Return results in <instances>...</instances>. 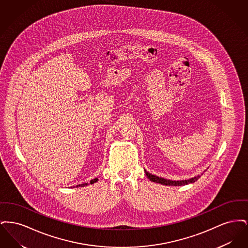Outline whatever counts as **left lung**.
Wrapping results in <instances>:
<instances>
[{"label": "left lung", "instance_id": "8db88e82", "mask_svg": "<svg viewBox=\"0 0 248 248\" xmlns=\"http://www.w3.org/2000/svg\"><path fill=\"white\" fill-rule=\"evenodd\" d=\"M146 176L150 180H152L153 182H156V183H160L163 185H166V186H182V185H187L189 183H193L196 180H198V178H200L201 176H197V177H192L190 179H187V180H169V179H165L163 177H156L154 175H152L148 172H146Z\"/></svg>", "mask_w": 248, "mask_h": 248}]
</instances>
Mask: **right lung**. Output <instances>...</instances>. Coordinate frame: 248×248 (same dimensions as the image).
Instances as JSON below:
<instances>
[{
	"instance_id": "add662e5",
	"label": "right lung",
	"mask_w": 248,
	"mask_h": 248,
	"mask_svg": "<svg viewBox=\"0 0 248 248\" xmlns=\"http://www.w3.org/2000/svg\"><path fill=\"white\" fill-rule=\"evenodd\" d=\"M96 181H97V178H94V179L90 180V182H89V183H83V184H80V185H77L76 187H84V186H87L88 184H94V182H96Z\"/></svg>"
}]
</instances>
